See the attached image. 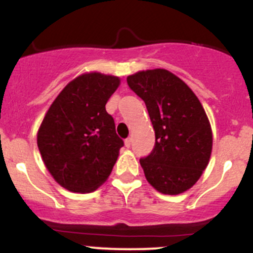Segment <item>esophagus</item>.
I'll use <instances>...</instances> for the list:
<instances>
[{
	"label": "esophagus",
	"instance_id": "34e87169",
	"mask_svg": "<svg viewBox=\"0 0 253 253\" xmlns=\"http://www.w3.org/2000/svg\"><path fill=\"white\" fill-rule=\"evenodd\" d=\"M124 143H126V147L129 148L130 145H131V137H127L126 141H124Z\"/></svg>",
	"mask_w": 253,
	"mask_h": 253
}]
</instances>
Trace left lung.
Here are the masks:
<instances>
[{
  "label": "left lung",
  "mask_w": 253,
  "mask_h": 253,
  "mask_svg": "<svg viewBox=\"0 0 253 253\" xmlns=\"http://www.w3.org/2000/svg\"><path fill=\"white\" fill-rule=\"evenodd\" d=\"M130 89L145 101L156 146L140 159L146 180L159 193L192 188L210 162L212 130L202 102L181 78L165 69L127 76Z\"/></svg>",
  "instance_id": "8db88e82"
}]
</instances>
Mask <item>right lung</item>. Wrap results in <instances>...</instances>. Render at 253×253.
Instances as JSON below:
<instances>
[{"label": "right lung", "instance_id": "right-lung-1", "mask_svg": "<svg viewBox=\"0 0 253 253\" xmlns=\"http://www.w3.org/2000/svg\"><path fill=\"white\" fill-rule=\"evenodd\" d=\"M121 78L82 73L59 93L37 131L43 164L67 191L90 193L107 180L123 147L106 104Z\"/></svg>", "mask_w": 253, "mask_h": 253}]
</instances>
